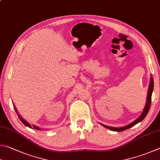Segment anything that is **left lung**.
<instances>
[{
	"instance_id": "8db88e82",
	"label": "left lung",
	"mask_w": 160,
	"mask_h": 160,
	"mask_svg": "<svg viewBox=\"0 0 160 160\" xmlns=\"http://www.w3.org/2000/svg\"><path fill=\"white\" fill-rule=\"evenodd\" d=\"M153 86H154V81H153V78L152 76L150 78V85H149V89H148V97H147V102H146V107L145 108H144V110L143 111V113H141V115L138 118L137 120H135L134 122H132L130 124L127 125V126H125V127H122V128H111V127H108V126L107 125H102L104 126V127L107 128L108 129H111V130H113V131H116V132H122V131H124L125 129H128L129 128H130L132 127H133L134 125H137V123H138L141 121H142V120L145 118V117L146 116V115L148 113L149 109H150V104H151V97H152V90H153Z\"/></svg>"
}]
</instances>
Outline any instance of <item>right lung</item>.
Listing matches in <instances>:
<instances>
[{
  "mask_svg": "<svg viewBox=\"0 0 160 160\" xmlns=\"http://www.w3.org/2000/svg\"><path fill=\"white\" fill-rule=\"evenodd\" d=\"M15 109H16V108H15ZM16 111H17V110H16ZM19 119H20L21 121H22V122L23 123L24 125H25L26 126H28V128H32V127L31 126V125L28 124V123L26 121H25V120H24L19 115ZM32 128H34L35 129H37V130H40V128H38V127H36V126H32Z\"/></svg>",
  "mask_w": 160,
  "mask_h": 160,
  "instance_id": "1",
  "label": "right lung"
}]
</instances>
